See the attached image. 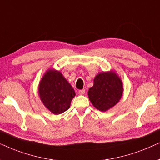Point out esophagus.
Segmentation results:
<instances>
[{
	"mask_svg": "<svg viewBox=\"0 0 160 160\" xmlns=\"http://www.w3.org/2000/svg\"><path fill=\"white\" fill-rule=\"evenodd\" d=\"M78 93H79V94L83 95V94H85V93H86V90H85V89H82V90H79L78 91Z\"/></svg>",
	"mask_w": 160,
	"mask_h": 160,
	"instance_id": "esophagus-1",
	"label": "esophagus"
}]
</instances>
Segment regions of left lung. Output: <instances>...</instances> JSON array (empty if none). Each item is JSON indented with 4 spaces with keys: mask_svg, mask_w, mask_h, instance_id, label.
I'll use <instances>...</instances> for the list:
<instances>
[{
    "mask_svg": "<svg viewBox=\"0 0 160 160\" xmlns=\"http://www.w3.org/2000/svg\"><path fill=\"white\" fill-rule=\"evenodd\" d=\"M123 93L121 79L113 72H102L95 77L93 86L89 88L88 97L100 111H106L116 105Z\"/></svg>",
    "mask_w": 160,
    "mask_h": 160,
    "instance_id": "left-lung-1",
    "label": "left lung"
}]
</instances>
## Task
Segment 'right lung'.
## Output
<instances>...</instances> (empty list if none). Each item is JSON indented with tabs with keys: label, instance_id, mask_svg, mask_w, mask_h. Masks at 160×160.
Instances as JSON below:
<instances>
[{
	"label": "right lung",
	"instance_id": "right-lung-1",
	"mask_svg": "<svg viewBox=\"0 0 160 160\" xmlns=\"http://www.w3.org/2000/svg\"><path fill=\"white\" fill-rule=\"evenodd\" d=\"M39 93L44 106L54 114H61L70 107L75 92L62 74L49 70L39 83Z\"/></svg>",
	"mask_w": 160,
	"mask_h": 160
}]
</instances>
